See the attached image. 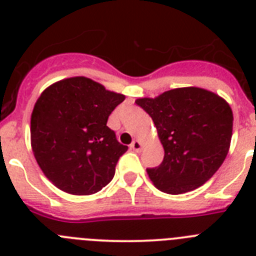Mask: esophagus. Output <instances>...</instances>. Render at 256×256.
I'll list each match as a JSON object with an SVG mask.
<instances>
[{"mask_svg": "<svg viewBox=\"0 0 256 256\" xmlns=\"http://www.w3.org/2000/svg\"><path fill=\"white\" fill-rule=\"evenodd\" d=\"M130 148H132L133 151H136V152H138V151L142 150V142L138 141V140H136V141H133L132 144H130Z\"/></svg>", "mask_w": 256, "mask_h": 256, "instance_id": "1", "label": "esophagus"}]
</instances>
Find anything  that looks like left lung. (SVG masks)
<instances>
[{
	"instance_id": "1",
	"label": "left lung",
	"mask_w": 256,
	"mask_h": 256,
	"mask_svg": "<svg viewBox=\"0 0 256 256\" xmlns=\"http://www.w3.org/2000/svg\"><path fill=\"white\" fill-rule=\"evenodd\" d=\"M136 104L152 118L164 148L162 164L148 169L156 188L170 195L194 191L220 168L234 130V112L223 97L205 88L182 87Z\"/></svg>"
}]
</instances>
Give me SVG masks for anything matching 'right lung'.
<instances>
[{
	"mask_svg": "<svg viewBox=\"0 0 256 256\" xmlns=\"http://www.w3.org/2000/svg\"><path fill=\"white\" fill-rule=\"evenodd\" d=\"M126 96L86 76L61 79L38 97L30 116V144L40 170L61 191L94 195L112 180L128 150L106 126Z\"/></svg>",
	"mask_w": 256,
	"mask_h": 256,
	"instance_id": "add662e5",
	"label": "right lung"
}]
</instances>
